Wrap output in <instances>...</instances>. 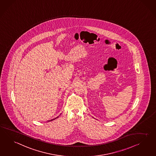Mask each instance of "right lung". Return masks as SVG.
<instances>
[{"instance_id": "obj_1", "label": "right lung", "mask_w": 156, "mask_h": 156, "mask_svg": "<svg viewBox=\"0 0 156 156\" xmlns=\"http://www.w3.org/2000/svg\"><path fill=\"white\" fill-rule=\"evenodd\" d=\"M58 117H57V118H58ZM56 118H55V119H51V120H49V121H48V122H50V121H52V120H55V119H56Z\"/></svg>"}]
</instances>
